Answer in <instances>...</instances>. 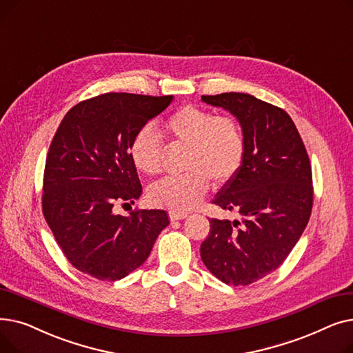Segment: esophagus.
Wrapping results in <instances>:
<instances>
[{
	"instance_id": "esophagus-1",
	"label": "esophagus",
	"mask_w": 353,
	"mask_h": 353,
	"mask_svg": "<svg viewBox=\"0 0 353 353\" xmlns=\"http://www.w3.org/2000/svg\"><path fill=\"white\" fill-rule=\"evenodd\" d=\"M189 214L188 213H179V212H169V217L172 221H176V220H183L186 219Z\"/></svg>"
}]
</instances>
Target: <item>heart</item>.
Returning <instances> with one entry per match:
<instances>
[{
	"label": "heart",
	"mask_w": 353,
	"mask_h": 353,
	"mask_svg": "<svg viewBox=\"0 0 353 353\" xmlns=\"http://www.w3.org/2000/svg\"><path fill=\"white\" fill-rule=\"evenodd\" d=\"M164 132L169 139L186 145L183 170L150 186L147 197L152 205L184 213L194 209L210 189L225 186L240 172L246 143L239 121L230 116H216L196 105H183L167 117ZM130 157L137 169L154 176L163 170L164 144L150 124L143 125L130 143Z\"/></svg>",
	"instance_id": "heart-1"
}]
</instances>
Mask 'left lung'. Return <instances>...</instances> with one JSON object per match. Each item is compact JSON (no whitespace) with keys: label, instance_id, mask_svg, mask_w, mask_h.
I'll list each match as a JSON object with an SVG mask.
<instances>
[{"label":"left lung","instance_id":"left-lung-1","mask_svg":"<svg viewBox=\"0 0 353 353\" xmlns=\"http://www.w3.org/2000/svg\"><path fill=\"white\" fill-rule=\"evenodd\" d=\"M201 100L237 119L246 152L237 176L213 199L240 220L212 219L200 256L223 283L246 286L279 268L302 236L313 205L310 161L285 110L245 92Z\"/></svg>","mask_w":353,"mask_h":353}]
</instances>
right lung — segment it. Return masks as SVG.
I'll use <instances>...</instances> for the list:
<instances>
[{"instance_id":"add662e5","label":"right lung","mask_w":353,"mask_h":353,"mask_svg":"<svg viewBox=\"0 0 353 353\" xmlns=\"http://www.w3.org/2000/svg\"><path fill=\"white\" fill-rule=\"evenodd\" d=\"M173 96L107 92L64 116L46 160L43 213L67 261L99 281H120L141 266L160 232L164 210L114 213L141 194L130 143L169 107Z\"/></svg>"}]
</instances>
